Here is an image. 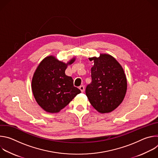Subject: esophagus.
Returning a JSON list of instances; mask_svg holds the SVG:
<instances>
[{
	"label": "esophagus",
	"instance_id": "34e87169",
	"mask_svg": "<svg viewBox=\"0 0 158 158\" xmlns=\"http://www.w3.org/2000/svg\"><path fill=\"white\" fill-rule=\"evenodd\" d=\"M79 89H80V91H81L82 93H83V92L84 91V87L83 85H81V86H79Z\"/></svg>",
	"mask_w": 158,
	"mask_h": 158
}]
</instances>
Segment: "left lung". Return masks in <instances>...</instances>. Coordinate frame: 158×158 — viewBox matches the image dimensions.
<instances>
[{
	"instance_id": "left-lung-1",
	"label": "left lung",
	"mask_w": 158,
	"mask_h": 158,
	"mask_svg": "<svg viewBox=\"0 0 158 158\" xmlns=\"http://www.w3.org/2000/svg\"><path fill=\"white\" fill-rule=\"evenodd\" d=\"M91 67V84L85 89L86 96L94 108L101 113L116 109L123 102L127 90V79L122 66L115 58L101 54Z\"/></svg>"
}]
</instances>
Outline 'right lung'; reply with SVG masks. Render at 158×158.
Segmentation results:
<instances>
[{
	"label": "right lung",
	"instance_id": "1",
	"mask_svg": "<svg viewBox=\"0 0 158 158\" xmlns=\"http://www.w3.org/2000/svg\"><path fill=\"white\" fill-rule=\"evenodd\" d=\"M74 57L67 64L50 56L39 64L32 80V90L37 104L50 113H56L68 104L80 90L73 85V79L65 71Z\"/></svg>",
	"mask_w": 158,
	"mask_h": 158
}]
</instances>
